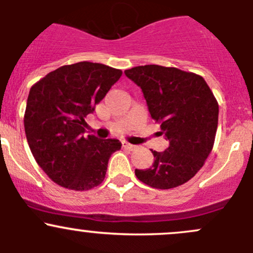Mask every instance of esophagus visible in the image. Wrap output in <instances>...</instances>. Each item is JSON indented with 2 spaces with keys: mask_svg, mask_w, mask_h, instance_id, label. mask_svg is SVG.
Returning a JSON list of instances; mask_svg holds the SVG:
<instances>
[{
  "mask_svg": "<svg viewBox=\"0 0 253 253\" xmlns=\"http://www.w3.org/2000/svg\"><path fill=\"white\" fill-rule=\"evenodd\" d=\"M122 145H124V147L126 148V149H128V150H133L134 148H136V145L131 144V143H127V142H124V143H122Z\"/></svg>",
  "mask_w": 253,
  "mask_h": 253,
  "instance_id": "obj_1",
  "label": "esophagus"
}]
</instances>
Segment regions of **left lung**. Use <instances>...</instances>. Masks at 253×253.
I'll list each match as a JSON object with an SVG mask.
<instances>
[{"label": "left lung", "instance_id": "8db88e82", "mask_svg": "<svg viewBox=\"0 0 253 253\" xmlns=\"http://www.w3.org/2000/svg\"><path fill=\"white\" fill-rule=\"evenodd\" d=\"M141 86L148 110L169 141L164 152L152 150L149 169L134 170L145 185L169 190L187 182L213 149L219 105L201 76L175 67L145 65L125 71Z\"/></svg>", "mask_w": 253, "mask_h": 253}]
</instances>
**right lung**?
Returning <instances> with one entry per match:
<instances>
[{
    "label": "right lung",
    "instance_id": "1",
    "mask_svg": "<svg viewBox=\"0 0 253 253\" xmlns=\"http://www.w3.org/2000/svg\"><path fill=\"white\" fill-rule=\"evenodd\" d=\"M121 75V70L83 61L52 71L30 88L25 136L39 167L57 185L86 191L105 178L109 159L121 142L84 137V119Z\"/></svg>",
    "mask_w": 253,
    "mask_h": 253
}]
</instances>
